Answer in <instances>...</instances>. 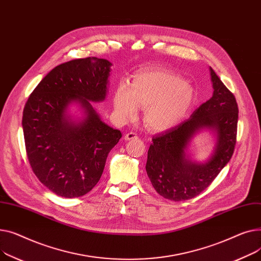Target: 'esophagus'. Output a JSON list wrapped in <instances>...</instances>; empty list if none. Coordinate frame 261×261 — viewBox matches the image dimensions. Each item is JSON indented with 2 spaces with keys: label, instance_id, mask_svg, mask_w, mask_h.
<instances>
[{
  "label": "esophagus",
  "instance_id": "34e87169",
  "mask_svg": "<svg viewBox=\"0 0 261 261\" xmlns=\"http://www.w3.org/2000/svg\"><path fill=\"white\" fill-rule=\"evenodd\" d=\"M124 139L126 141H129V140H134V139H138V135L136 133H133V132H129L127 133L125 136H124Z\"/></svg>",
  "mask_w": 261,
  "mask_h": 261
}]
</instances>
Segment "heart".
<instances>
[{"mask_svg": "<svg viewBox=\"0 0 261 261\" xmlns=\"http://www.w3.org/2000/svg\"><path fill=\"white\" fill-rule=\"evenodd\" d=\"M197 102L194 87L181 76L159 69L136 73L129 87L122 83L114 94V109L122 120L144 110L145 124L154 130L171 129L185 120Z\"/></svg>", "mask_w": 261, "mask_h": 261, "instance_id": "obj_1", "label": "heart"}]
</instances>
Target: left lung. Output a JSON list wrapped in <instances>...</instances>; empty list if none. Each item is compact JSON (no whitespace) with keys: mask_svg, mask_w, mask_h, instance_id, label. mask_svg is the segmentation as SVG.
<instances>
[{"mask_svg":"<svg viewBox=\"0 0 261 261\" xmlns=\"http://www.w3.org/2000/svg\"><path fill=\"white\" fill-rule=\"evenodd\" d=\"M214 93L179 125L152 137L147 151L146 173L156 192L173 201L189 200L204 191L231 160L237 136L238 105L234 95L212 68ZM202 129L215 131L217 146L211 158L200 164L186 155L191 138Z\"/></svg>","mask_w":261,"mask_h":261,"instance_id":"obj_1","label":"left lung"}]
</instances>
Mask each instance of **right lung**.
<instances>
[{
  "label": "right lung",
  "mask_w": 261,
  "mask_h": 261,
  "mask_svg": "<svg viewBox=\"0 0 261 261\" xmlns=\"http://www.w3.org/2000/svg\"><path fill=\"white\" fill-rule=\"evenodd\" d=\"M111 66L96 57L60 64L25 104L22 126L28 161L38 179L60 197H80L93 190L122 137L90 102L105 100ZM71 102H78L85 114L79 121L68 114Z\"/></svg>",
  "instance_id": "obj_1"
}]
</instances>
